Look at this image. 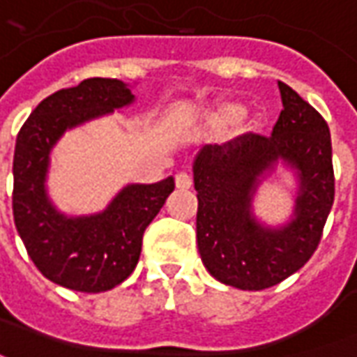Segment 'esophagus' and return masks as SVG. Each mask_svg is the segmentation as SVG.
Here are the masks:
<instances>
[{"mask_svg": "<svg viewBox=\"0 0 357 357\" xmlns=\"http://www.w3.org/2000/svg\"><path fill=\"white\" fill-rule=\"evenodd\" d=\"M191 185H193L191 176L185 174V172H179L178 176H176V187H178L179 191H187V189H191Z\"/></svg>", "mask_w": 357, "mask_h": 357, "instance_id": "esophagus-1", "label": "esophagus"}]
</instances>
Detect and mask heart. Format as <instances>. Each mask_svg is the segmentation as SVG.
<instances>
[{
  "label": "heart",
  "mask_w": 357,
  "mask_h": 357,
  "mask_svg": "<svg viewBox=\"0 0 357 357\" xmlns=\"http://www.w3.org/2000/svg\"><path fill=\"white\" fill-rule=\"evenodd\" d=\"M245 110H247V107L239 99H225V101L212 105L208 110H204V114H202V126L206 130H222L225 126L233 124L235 120H239L245 114ZM258 124H260V118L258 116L250 120V126Z\"/></svg>",
  "instance_id": "1"
}]
</instances>
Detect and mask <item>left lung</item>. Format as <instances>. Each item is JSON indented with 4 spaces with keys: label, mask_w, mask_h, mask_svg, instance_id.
Returning a JSON list of instances; mask_svg holds the SVG:
<instances>
[{
    "label": "left lung",
    "mask_w": 357,
    "mask_h": 357,
    "mask_svg": "<svg viewBox=\"0 0 357 357\" xmlns=\"http://www.w3.org/2000/svg\"><path fill=\"white\" fill-rule=\"evenodd\" d=\"M283 110L269 137L245 133L204 145L193 160L197 245L208 273L241 291L281 283L312 258L335 201L329 126L317 110L277 82ZM283 165L297 178L295 206L284 225L254 214V197Z\"/></svg>",
    "instance_id": "8db88e82"
}]
</instances>
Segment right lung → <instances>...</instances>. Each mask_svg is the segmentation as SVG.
I'll return each instance as SVG.
<instances>
[{
    "label": "right lung",
    "mask_w": 357,
    "mask_h": 357,
    "mask_svg": "<svg viewBox=\"0 0 357 357\" xmlns=\"http://www.w3.org/2000/svg\"><path fill=\"white\" fill-rule=\"evenodd\" d=\"M132 86L89 78L43 99L20 128L13 158V218L28 256L53 283L102 292L132 273L147 225L174 191V178L128 183L95 214L66 216L47 191L51 151L65 132L130 107Z\"/></svg>",
    "instance_id": "add662e5"
}]
</instances>
